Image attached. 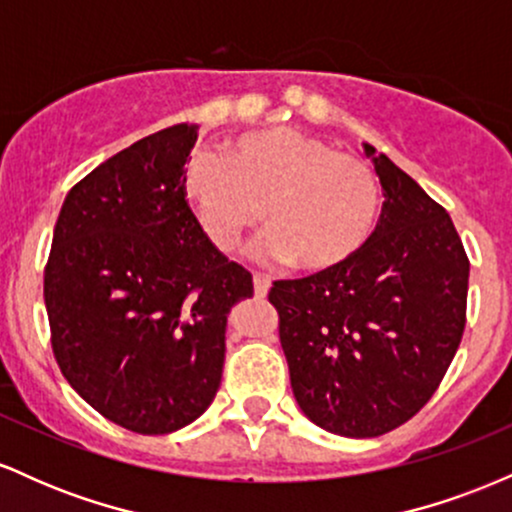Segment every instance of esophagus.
Masks as SVG:
<instances>
[{"label": "esophagus", "mask_w": 512, "mask_h": 512, "mask_svg": "<svg viewBox=\"0 0 512 512\" xmlns=\"http://www.w3.org/2000/svg\"><path fill=\"white\" fill-rule=\"evenodd\" d=\"M252 284H255V296H257V298L267 296V291H269V279H267V276L255 274V279H252Z\"/></svg>", "instance_id": "34e87169"}]
</instances>
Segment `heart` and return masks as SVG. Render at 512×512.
Segmentation results:
<instances>
[{
	"label": "heart",
	"mask_w": 512,
	"mask_h": 512,
	"mask_svg": "<svg viewBox=\"0 0 512 512\" xmlns=\"http://www.w3.org/2000/svg\"><path fill=\"white\" fill-rule=\"evenodd\" d=\"M223 161L195 156L182 195L221 252L262 221L264 257L330 272L361 252L380 216V187L361 158L296 127H269L223 144Z\"/></svg>",
	"instance_id": "obj_1"
}]
</instances>
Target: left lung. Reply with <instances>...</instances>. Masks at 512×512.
I'll list each match as a JSON object with an SVG mask.
<instances>
[{"instance_id":"obj_1","label":"left lung","mask_w":512,"mask_h":512,"mask_svg":"<svg viewBox=\"0 0 512 512\" xmlns=\"http://www.w3.org/2000/svg\"><path fill=\"white\" fill-rule=\"evenodd\" d=\"M363 149L385 195L373 236L342 267L269 291L298 407L346 438L383 436L424 407L467 322L469 260L448 211Z\"/></svg>"}]
</instances>
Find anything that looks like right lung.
I'll return each mask as SVG.
<instances>
[{"label":"right lung","instance_id":"right-lung-1","mask_svg":"<svg viewBox=\"0 0 512 512\" xmlns=\"http://www.w3.org/2000/svg\"><path fill=\"white\" fill-rule=\"evenodd\" d=\"M195 125L139 139L64 197L45 267L52 351L67 383L127 431L163 436L214 402L226 322L252 296L182 195Z\"/></svg>","mask_w":512,"mask_h":512}]
</instances>
